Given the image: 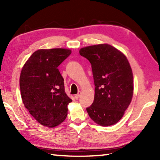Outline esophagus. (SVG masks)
<instances>
[{
    "label": "esophagus",
    "instance_id": "obj_1",
    "mask_svg": "<svg viewBox=\"0 0 160 160\" xmlns=\"http://www.w3.org/2000/svg\"><path fill=\"white\" fill-rule=\"evenodd\" d=\"M80 96V92H78V93L76 94V95H75V99H79Z\"/></svg>",
    "mask_w": 160,
    "mask_h": 160
}]
</instances>
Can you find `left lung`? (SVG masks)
Here are the masks:
<instances>
[{
	"instance_id": "obj_1",
	"label": "left lung",
	"mask_w": 160,
	"mask_h": 160,
	"mask_svg": "<svg viewBox=\"0 0 160 160\" xmlns=\"http://www.w3.org/2000/svg\"><path fill=\"white\" fill-rule=\"evenodd\" d=\"M80 54L91 63L95 85L94 102L87 112L99 125H113L123 117L133 94V78L128 59L107 44L82 48Z\"/></svg>"
}]
</instances>
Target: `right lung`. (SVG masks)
Instances as JSON below:
<instances>
[{"instance_id":"add662e5","label":"right lung","mask_w":160,"mask_h":160,"mask_svg":"<svg viewBox=\"0 0 160 160\" xmlns=\"http://www.w3.org/2000/svg\"><path fill=\"white\" fill-rule=\"evenodd\" d=\"M71 53L66 48L39 49L22 69L20 88L22 102L42 126L53 128L66 119L72 102L65 92L63 78L58 69Z\"/></svg>"}]
</instances>
